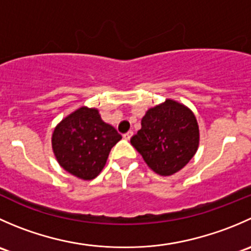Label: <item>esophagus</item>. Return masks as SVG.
<instances>
[{
	"instance_id": "esophagus-1",
	"label": "esophagus",
	"mask_w": 251,
	"mask_h": 251,
	"mask_svg": "<svg viewBox=\"0 0 251 251\" xmlns=\"http://www.w3.org/2000/svg\"><path fill=\"white\" fill-rule=\"evenodd\" d=\"M132 135H133V132L132 131H128L127 133H125V135H124V138H125V140H130L131 137H132Z\"/></svg>"
}]
</instances>
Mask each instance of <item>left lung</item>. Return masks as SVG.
I'll use <instances>...</instances> for the list:
<instances>
[{"label":"left lung","instance_id":"8db88e82","mask_svg":"<svg viewBox=\"0 0 251 251\" xmlns=\"http://www.w3.org/2000/svg\"><path fill=\"white\" fill-rule=\"evenodd\" d=\"M141 125L131 144L155 174H176L197 153L199 126L193 111L186 105L166 100L147 110Z\"/></svg>","mask_w":251,"mask_h":251}]
</instances>
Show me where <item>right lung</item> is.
<instances>
[{
  "instance_id": "obj_1",
  "label": "right lung",
  "mask_w": 251,
  "mask_h": 251,
  "mask_svg": "<svg viewBox=\"0 0 251 251\" xmlns=\"http://www.w3.org/2000/svg\"><path fill=\"white\" fill-rule=\"evenodd\" d=\"M120 140L121 135L100 119L98 109L81 107L55 126L52 149L65 171L90 181L100 174Z\"/></svg>"
}]
</instances>
